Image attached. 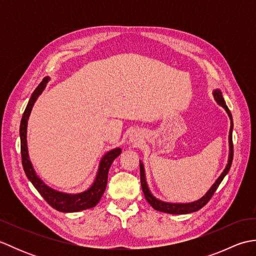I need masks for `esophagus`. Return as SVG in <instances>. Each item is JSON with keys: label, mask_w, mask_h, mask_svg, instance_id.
I'll use <instances>...</instances> for the list:
<instances>
[{"label": "esophagus", "mask_w": 256, "mask_h": 256, "mask_svg": "<svg viewBox=\"0 0 256 256\" xmlns=\"http://www.w3.org/2000/svg\"><path fill=\"white\" fill-rule=\"evenodd\" d=\"M135 138H136V136H135V134H132V136H131V140H135Z\"/></svg>", "instance_id": "34e87169"}]
</instances>
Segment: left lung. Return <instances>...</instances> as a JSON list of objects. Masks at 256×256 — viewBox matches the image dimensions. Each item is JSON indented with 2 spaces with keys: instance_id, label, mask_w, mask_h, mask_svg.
Segmentation results:
<instances>
[{
  "instance_id": "8db88e82",
  "label": "left lung",
  "mask_w": 256,
  "mask_h": 256,
  "mask_svg": "<svg viewBox=\"0 0 256 256\" xmlns=\"http://www.w3.org/2000/svg\"><path fill=\"white\" fill-rule=\"evenodd\" d=\"M214 98L216 102L219 103L220 106H224L226 108V111L229 114V116L231 118V128H230V135H229V143H230V155H229V162H228V165L226 167V170H224V172L221 174V176L216 179V182L214 184L208 192H206L202 198L194 201V202L190 204H167V202H162V201L157 200L155 197H153V194L150 192L148 184H146L145 180V172H144V167L143 164L140 160V186H142V190L145 196V199L148 200V202L153 206V208L157 211H162V212H166V214H190V212H194L198 211L199 209L202 208L206 204L209 202V200L211 199L212 196L216 192V190L218 189L219 184H221V182L224 180V178L226 177V175L229 172L231 165H232V160H233V142H232V130H233V120H232V114L229 110V108L226 106L224 96H222V94L220 90H216L214 91Z\"/></svg>"
}]
</instances>
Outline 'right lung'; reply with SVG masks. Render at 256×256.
<instances>
[{"mask_svg": "<svg viewBox=\"0 0 256 256\" xmlns=\"http://www.w3.org/2000/svg\"><path fill=\"white\" fill-rule=\"evenodd\" d=\"M50 80L48 77L42 79V82L38 84L35 91L32 92L30 99L28 101L25 111L23 113L20 126V155H22V164H23L24 172L27 178L30 179V182L34 184V187L38 190L42 198H44L48 204L52 206L54 209L62 212H77L81 210L90 209L99 202L103 192H104L106 182H108V174L110 166L112 165L113 160L121 154V148H116L103 156V158L100 162L99 170L94 184L84 192L78 194H68L56 192L42 182L40 178L37 177L34 168L32 166V162L28 157V150H27V142H26V128H27V120L30 118L32 108L34 106L36 99L40 96L42 90L45 89L47 81Z\"/></svg>", "mask_w": 256, "mask_h": 256, "instance_id": "1", "label": "right lung"}]
</instances>
